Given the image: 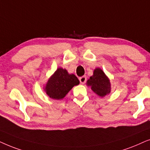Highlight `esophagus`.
<instances>
[{
	"label": "esophagus",
	"mask_w": 150,
	"mask_h": 150,
	"mask_svg": "<svg viewBox=\"0 0 150 150\" xmlns=\"http://www.w3.org/2000/svg\"><path fill=\"white\" fill-rule=\"evenodd\" d=\"M79 81H80V83L81 84H84L86 83V76H83V77H81L80 78H79Z\"/></svg>",
	"instance_id": "34e87169"
}]
</instances>
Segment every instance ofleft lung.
I'll return each instance as SVG.
<instances>
[{
    "mask_svg": "<svg viewBox=\"0 0 150 150\" xmlns=\"http://www.w3.org/2000/svg\"><path fill=\"white\" fill-rule=\"evenodd\" d=\"M86 85L101 97L109 95L111 92L110 80L100 68L94 70L93 75L87 80Z\"/></svg>",
    "mask_w": 150,
    "mask_h": 150,
    "instance_id": "obj_1",
    "label": "left lung"
}]
</instances>
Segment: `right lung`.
<instances>
[{"label":"right lung","mask_w":150,"mask_h":150,"mask_svg":"<svg viewBox=\"0 0 150 150\" xmlns=\"http://www.w3.org/2000/svg\"><path fill=\"white\" fill-rule=\"evenodd\" d=\"M79 83V79L74 74H69L65 69L59 67L49 77L43 89L50 98L60 100Z\"/></svg>","instance_id":"add662e5"}]
</instances>
